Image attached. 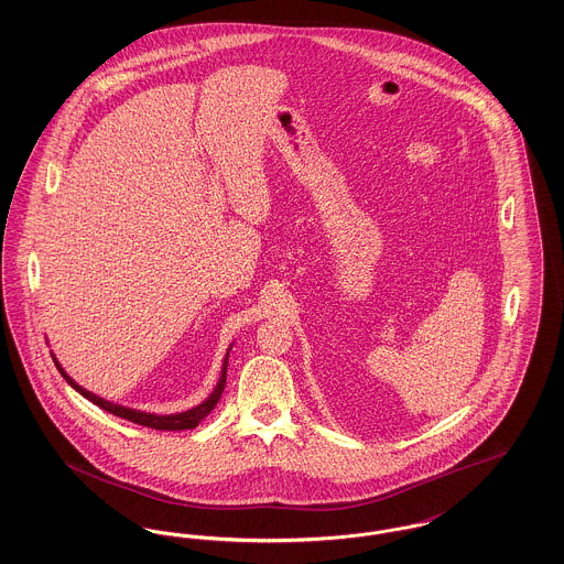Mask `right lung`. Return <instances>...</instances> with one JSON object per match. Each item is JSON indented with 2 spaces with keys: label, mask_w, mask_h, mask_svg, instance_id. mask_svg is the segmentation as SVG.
Returning <instances> with one entry per match:
<instances>
[{
  "label": "right lung",
  "mask_w": 564,
  "mask_h": 564,
  "mask_svg": "<svg viewBox=\"0 0 564 564\" xmlns=\"http://www.w3.org/2000/svg\"><path fill=\"white\" fill-rule=\"evenodd\" d=\"M232 349V347H230ZM230 349L226 352V357H224V364H221V376H219V380H217V384H215L214 391H212V395L205 400L203 403H198L196 408H189L186 412H177V414H154V412H141V410H134V408H127V405H120V403L108 402V400H104V398H99V395H95V393H90V391H86L84 387H80L72 376L67 375L65 370H63V366L56 361V357L53 355L54 364H56V368H58V372L61 376L80 393L82 398H86L88 402L95 403V405H99V408H104V410H108L109 414H113V416H120V419H127V421H131V423H137V425H143V427H150V430H159V431H186L194 430V427H198V423H203L205 421V416H209L212 414V410H214L217 402H219V398H221V393H224V387H226V370H228V355H230Z\"/></svg>",
  "instance_id": "right-lung-1"
}]
</instances>
